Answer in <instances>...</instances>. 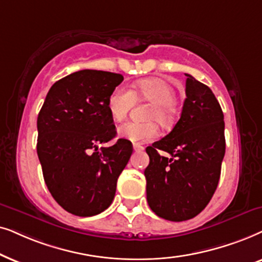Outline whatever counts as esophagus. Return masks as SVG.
<instances>
[{
    "label": "esophagus",
    "instance_id": "obj_1",
    "mask_svg": "<svg viewBox=\"0 0 262 262\" xmlns=\"http://www.w3.org/2000/svg\"><path fill=\"white\" fill-rule=\"evenodd\" d=\"M133 148H134V151H137V152H141V151H144V149H145L144 146H141L140 144H134Z\"/></svg>",
    "mask_w": 262,
    "mask_h": 262
}]
</instances>
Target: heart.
I'll use <instances>...</instances> for the list:
<instances>
[{
  "instance_id": "1",
  "label": "heart",
  "mask_w": 262,
  "mask_h": 262,
  "mask_svg": "<svg viewBox=\"0 0 262 262\" xmlns=\"http://www.w3.org/2000/svg\"><path fill=\"white\" fill-rule=\"evenodd\" d=\"M137 93L142 98L153 103L148 114V120H157L159 123L167 125L172 121V105L176 103V91L169 82L160 79H145L137 83ZM133 91L127 87L118 86L110 93L107 98V110L113 120L123 121L134 104ZM158 125L155 121L139 123L127 122L118 128V135L132 142H145L158 135Z\"/></svg>"
}]
</instances>
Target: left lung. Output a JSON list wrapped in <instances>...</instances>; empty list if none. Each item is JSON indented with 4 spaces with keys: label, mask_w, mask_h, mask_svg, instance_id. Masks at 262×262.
Returning <instances> with one entry per match:
<instances>
[{
    "label": "left lung",
    "mask_w": 262,
    "mask_h": 262,
    "mask_svg": "<svg viewBox=\"0 0 262 262\" xmlns=\"http://www.w3.org/2000/svg\"><path fill=\"white\" fill-rule=\"evenodd\" d=\"M186 96L172 130L146 148V193L160 218L183 222L207 206L217 189L225 155L224 115L211 89L186 74ZM167 151L170 159L158 151Z\"/></svg>",
    "instance_id": "obj_1"
}]
</instances>
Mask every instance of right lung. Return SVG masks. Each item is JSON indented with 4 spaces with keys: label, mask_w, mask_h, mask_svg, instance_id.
I'll return each instance as SVG.
<instances>
[{
    "label": "right lung",
    "mask_w": 262,
    "mask_h": 262,
    "mask_svg": "<svg viewBox=\"0 0 262 262\" xmlns=\"http://www.w3.org/2000/svg\"><path fill=\"white\" fill-rule=\"evenodd\" d=\"M123 81L121 74L83 69L56 81L38 114L37 153L45 184L62 208L79 217L110 206L117 179L133 145L116 137L107 98Z\"/></svg>",
    "instance_id": "1"
}]
</instances>
